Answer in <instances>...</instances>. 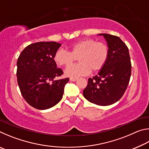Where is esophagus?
<instances>
[{"instance_id": "34e87169", "label": "esophagus", "mask_w": 149, "mask_h": 149, "mask_svg": "<svg viewBox=\"0 0 149 149\" xmlns=\"http://www.w3.org/2000/svg\"><path fill=\"white\" fill-rule=\"evenodd\" d=\"M77 79V78H76V77H71L70 79V80L71 81H75Z\"/></svg>"}]
</instances>
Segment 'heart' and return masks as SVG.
<instances>
[{
    "label": "heart",
    "instance_id": "heart-1",
    "mask_svg": "<svg viewBox=\"0 0 149 149\" xmlns=\"http://www.w3.org/2000/svg\"><path fill=\"white\" fill-rule=\"evenodd\" d=\"M109 48L107 44L93 39L79 40L69 46V52L58 49L55 52L54 60L58 66L68 67L76 59L79 63L65 70L67 77H77L101 70L107 62Z\"/></svg>",
    "mask_w": 149,
    "mask_h": 149
}]
</instances>
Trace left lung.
Returning <instances> with one entry per match:
<instances>
[{"label": "left lung", "mask_w": 149, "mask_h": 149, "mask_svg": "<svg viewBox=\"0 0 149 149\" xmlns=\"http://www.w3.org/2000/svg\"><path fill=\"white\" fill-rule=\"evenodd\" d=\"M98 35L107 41L109 56L97 75L88 79L83 93L90 102L108 106L118 101L125 93L132 74V64L128 48L120 37L107 33Z\"/></svg>", "instance_id": "8db88e82"}]
</instances>
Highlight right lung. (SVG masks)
Segmentation results:
<instances>
[{"label": "right lung", "mask_w": 149, "mask_h": 149, "mask_svg": "<svg viewBox=\"0 0 149 149\" xmlns=\"http://www.w3.org/2000/svg\"><path fill=\"white\" fill-rule=\"evenodd\" d=\"M61 44L38 42L26 47L17 62V80L24 99L33 108L46 110L62 99L69 78L55 80L62 70L57 68L54 56Z\"/></svg>", "instance_id": "add662e5"}]
</instances>
